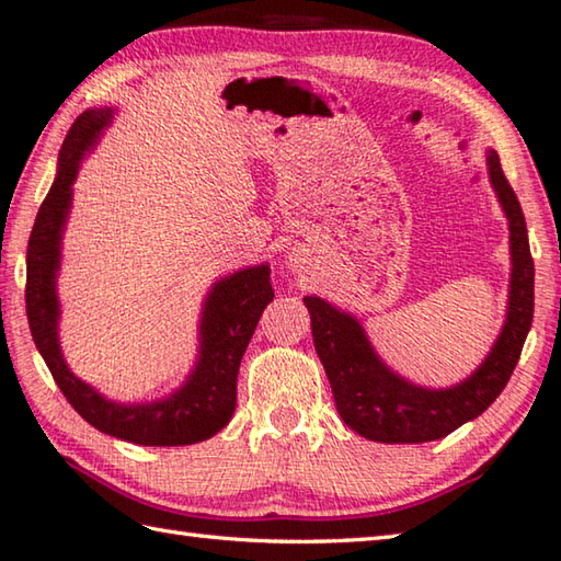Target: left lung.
<instances>
[{
  "label": "left lung",
  "mask_w": 561,
  "mask_h": 561,
  "mask_svg": "<svg viewBox=\"0 0 561 561\" xmlns=\"http://www.w3.org/2000/svg\"><path fill=\"white\" fill-rule=\"evenodd\" d=\"M486 168L511 230L508 306L491 353L465 381L431 389L403 379L377 355L353 313L337 309L321 296H304L311 313L313 345L331 381L335 409L345 425L367 440L389 445L440 440L484 413L518 365L533 325L535 265L523 208L501 170L496 150H486Z\"/></svg>",
  "instance_id": "8db88e82"
}]
</instances>
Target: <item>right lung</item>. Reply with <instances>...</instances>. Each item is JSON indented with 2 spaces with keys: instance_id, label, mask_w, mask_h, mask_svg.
<instances>
[{
  "instance_id": "add662e5",
  "label": "right lung",
  "mask_w": 561,
  "mask_h": 561,
  "mask_svg": "<svg viewBox=\"0 0 561 561\" xmlns=\"http://www.w3.org/2000/svg\"><path fill=\"white\" fill-rule=\"evenodd\" d=\"M116 108H87L77 116L58 156V174L41 204L26 250V316L41 357L65 399L82 419L118 440L148 447L194 445L214 437L236 411L240 359L265 306L274 299L270 265L243 267L216 279L206 291L199 318V355L170 397L121 403L72 375L60 350L58 272L62 233L72 208V184L84 156L112 126Z\"/></svg>"
}]
</instances>
